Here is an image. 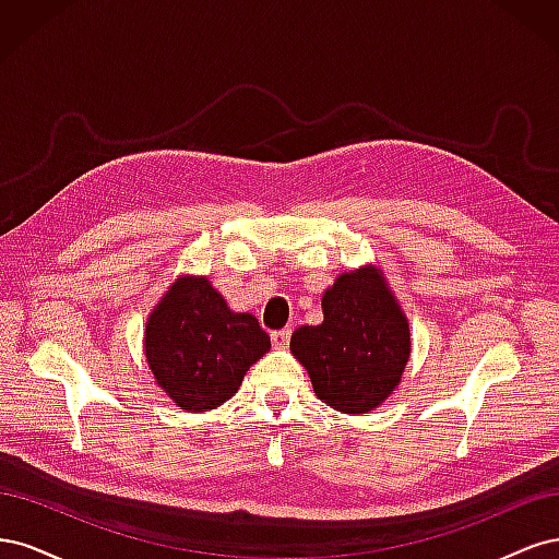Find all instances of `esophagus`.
<instances>
[{
    "label": "esophagus",
    "mask_w": 559,
    "mask_h": 559,
    "mask_svg": "<svg viewBox=\"0 0 559 559\" xmlns=\"http://www.w3.org/2000/svg\"><path fill=\"white\" fill-rule=\"evenodd\" d=\"M270 337H273V347H275V349H286V347H289L292 331H289V329L273 331V333H270Z\"/></svg>",
    "instance_id": "obj_1"
}]
</instances>
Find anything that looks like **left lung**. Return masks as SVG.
I'll return each instance as SVG.
<instances>
[{"label": "left lung", "mask_w": 559, "mask_h": 559, "mask_svg": "<svg viewBox=\"0 0 559 559\" xmlns=\"http://www.w3.org/2000/svg\"><path fill=\"white\" fill-rule=\"evenodd\" d=\"M324 321L292 335L314 394L337 413L366 415L396 392L411 361V324L378 265L337 275L321 296Z\"/></svg>", "instance_id": "8db88e82"}]
</instances>
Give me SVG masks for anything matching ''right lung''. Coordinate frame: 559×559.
Masks as SVG:
<instances>
[{"instance_id": "1", "label": "right lung", "mask_w": 559, "mask_h": 559, "mask_svg": "<svg viewBox=\"0 0 559 559\" xmlns=\"http://www.w3.org/2000/svg\"><path fill=\"white\" fill-rule=\"evenodd\" d=\"M267 349L270 335L259 319L230 310L202 275H179L144 329L148 370L165 396L186 413L224 405Z\"/></svg>"}]
</instances>
